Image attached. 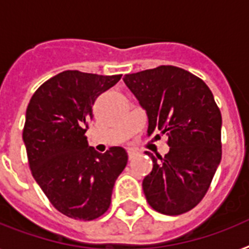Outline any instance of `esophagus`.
I'll list each match as a JSON object with an SVG mask.
<instances>
[{
    "label": "esophagus",
    "mask_w": 249,
    "mask_h": 249,
    "mask_svg": "<svg viewBox=\"0 0 249 249\" xmlns=\"http://www.w3.org/2000/svg\"><path fill=\"white\" fill-rule=\"evenodd\" d=\"M137 155V152L136 151H128V158H129V160H132L133 158H134V156Z\"/></svg>",
    "instance_id": "34e87169"
}]
</instances>
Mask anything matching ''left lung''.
I'll list each match as a JSON object with an SVG mask.
<instances>
[{"label":"left lung","instance_id":"1","mask_svg":"<svg viewBox=\"0 0 249 249\" xmlns=\"http://www.w3.org/2000/svg\"><path fill=\"white\" fill-rule=\"evenodd\" d=\"M146 111L147 136L168 137L169 152L154 156L142 189L156 212L177 216L204 197L221 161L222 117L207 84L173 66L124 76Z\"/></svg>","mask_w":249,"mask_h":249}]
</instances>
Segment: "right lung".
<instances>
[{"mask_svg": "<svg viewBox=\"0 0 249 249\" xmlns=\"http://www.w3.org/2000/svg\"><path fill=\"white\" fill-rule=\"evenodd\" d=\"M120 79L64 71L42 84L27 107L23 141L33 178L52 204L75 220H94L108 209L128 163L123 147L99 154L85 137L95 99Z\"/></svg>", "mask_w": 249, "mask_h": 249, "instance_id": "add662e5", "label": "right lung"}]
</instances>
